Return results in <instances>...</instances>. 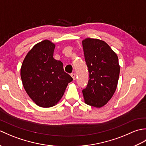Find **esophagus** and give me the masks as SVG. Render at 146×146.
<instances>
[{"label": "esophagus", "instance_id": "34e87169", "mask_svg": "<svg viewBox=\"0 0 146 146\" xmlns=\"http://www.w3.org/2000/svg\"><path fill=\"white\" fill-rule=\"evenodd\" d=\"M71 76L72 77L73 79V80H75V78H76V75H75V73H71Z\"/></svg>", "mask_w": 146, "mask_h": 146}]
</instances>
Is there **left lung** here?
<instances>
[{"instance_id":"left-lung-1","label":"left lung","mask_w":146,"mask_h":146,"mask_svg":"<svg viewBox=\"0 0 146 146\" xmlns=\"http://www.w3.org/2000/svg\"><path fill=\"white\" fill-rule=\"evenodd\" d=\"M89 80L82 92L86 104L103 107L112 97L119 78L120 66L116 54L106 42L86 38L82 41Z\"/></svg>"}]
</instances>
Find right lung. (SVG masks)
Listing matches in <instances>:
<instances>
[{"label":"right lung","instance_id":"add662e5","mask_svg":"<svg viewBox=\"0 0 146 146\" xmlns=\"http://www.w3.org/2000/svg\"><path fill=\"white\" fill-rule=\"evenodd\" d=\"M55 44L49 40L36 44L24 58L21 69L24 88L41 107L54 106L73 80L64 72L63 63L53 58Z\"/></svg>","mask_w":146,"mask_h":146}]
</instances>
